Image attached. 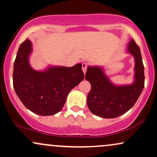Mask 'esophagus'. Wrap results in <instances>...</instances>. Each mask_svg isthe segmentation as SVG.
Wrapping results in <instances>:
<instances>
[{"instance_id": "34e87169", "label": "esophagus", "mask_w": 157, "mask_h": 157, "mask_svg": "<svg viewBox=\"0 0 157 157\" xmlns=\"http://www.w3.org/2000/svg\"><path fill=\"white\" fill-rule=\"evenodd\" d=\"M82 71H83V72L86 73V70H87V68H88V64L86 63H83L82 64Z\"/></svg>"}]
</instances>
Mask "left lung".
<instances>
[{"mask_svg": "<svg viewBox=\"0 0 157 157\" xmlns=\"http://www.w3.org/2000/svg\"><path fill=\"white\" fill-rule=\"evenodd\" d=\"M128 51L135 58V82L125 86H115L99 67H88L86 77L91 89L87 97V105L94 114L103 118L121 116L134 106L145 86L142 55L138 45L131 40Z\"/></svg>", "mask_w": 157, "mask_h": 157, "instance_id": "8db88e82", "label": "left lung"}]
</instances>
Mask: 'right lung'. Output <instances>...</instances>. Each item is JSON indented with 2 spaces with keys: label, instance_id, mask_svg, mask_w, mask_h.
Listing matches in <instances>:
<instances>
[{
  "label": "right lung",
  "instance_id": "1",
  "mask_svg": "<svg viewBox=\"0 0 157 157\" xmlns=\"http://www.w3.org/2000/svg\"><path fill=\"white\" fill-rule=\"evenodd\" d=\"M32 51L29 39L20 45L13 70V86L17 97L29 110L48 116L63 109L68 93L84 79L80 63L73 67H52L39 72L29 66Z\"/></svg>",
  "mask_w": 157,
  "mask_h": 157
}]
</instances>
